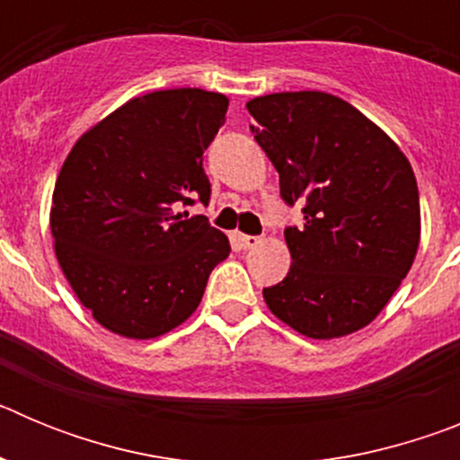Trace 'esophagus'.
I'll return each instance as SVG.
<instances>
[{
    "instance_id": "1",
    "label": "esophagus",
    "mask_w": 460,
    "mask_h": 460,
    "mask_svg": "<svg viewBox=\"0 0 460 460\" xmlns=\"http://www.w3.org/2000/svg\"><path fill=\"white\" fill-rule=\"evenodd\" d=\"M237 243H239V249L243 251H249V249H255L260 243V237H253V234H237Z\"/></svg>"
}]
</instances>
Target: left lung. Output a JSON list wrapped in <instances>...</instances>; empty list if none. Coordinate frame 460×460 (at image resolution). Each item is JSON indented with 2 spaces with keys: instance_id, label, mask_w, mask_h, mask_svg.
I'll return each instance as SVG.
<instances>
[{
  "instance_id": "8db88e82",
  "label": "left lung",
  "mask_w": 460,
  "mask_h": 460,
  "mask_svg": "<svg viewBox=\"0 0 460 460\" xmlns=\"http://www.w3.org/2000/svg\"><path fill=\"white\" fill-rule=\"evenodd\" d=\"M246 108L283 202H304V227H286L290 271L262 290L267 306L308 339L367 327L420 246V190L408 158L332 93H270Z\"/></svg>"
}]
</instances>
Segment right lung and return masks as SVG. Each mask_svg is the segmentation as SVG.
<instances>
[{
    "mask_svg": "<svg viewBox=\"0 0 460 460\" xmlns=\"http://www.w3.org/2000/svg\"><path fill=\"white\" fill-rule=\"evenodd\" d=\"M227 99L164 89L128 101L71 149L52 193L50 230L64 276L96 323L156 339L184 323L230 242L207 217L202 154L226 124Z\"/></svg>",
    "mask_w": 460,
    "mask_h": 460,
    "instance_id": "1",
    "label": "right lung"
}]
</instances>
